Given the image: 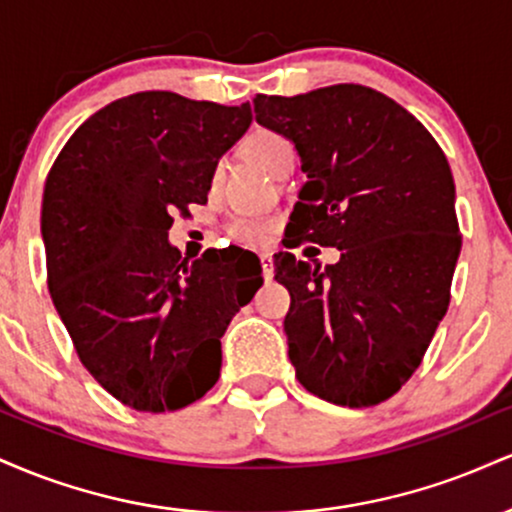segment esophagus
Here are the masks:
<instances>
[{"mask_svg":"<svg viewBox=\"0 0 512 512\" xmlns=\"http://www.w3.org/2000/svg\"><path fill=\"white\" fill-rule=\"evenodd\" d=\"M260 262H262L264 279H272V276H274V260H272V255H269V252H262Z\"/></svg>","mask_w":512,"mask_h":512,"instance_id":"esophagus-1","label":"esophagus"}]
</instances>
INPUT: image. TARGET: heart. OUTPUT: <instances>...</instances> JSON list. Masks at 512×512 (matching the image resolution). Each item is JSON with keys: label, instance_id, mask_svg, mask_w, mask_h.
<instances>
[{"label": "heart", "instance_id": "b5f03b06", "mask_svg": "<svg viewBox=\"0 0 512 512\" xmlns=\"http://www.w3.org/2000/svg\"><path fill=\"white\" fill-rule=\"evenodd\" d=\"M243 151L257 168L274 175V178L286 166H293V158H296V151H293L289 139L272 132V129H255V132L245 139ZM269 228L272 226L262 219H238L231 226V233L233 238L240 240V243L260 245L267 240Z\"/></svg>", "mask_w": 512, "mask_h": 512}]
</instances>
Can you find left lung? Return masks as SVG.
I'll list each match as a JSON object with an SVG mask.
<instances>
[{
	"mask_svg": "<svg viewBox=\"0 0 512 512\" xmlns=\"http://www.w3.org/2000/svg\"><path fill=\"white\" fill-rule=\"evenodd\" d=\"M252 105L308 175L286 248L310 240L342 252L325 269L274 255V279L291 293L284 332L298 383L339 407L385 402L448 313L462 248L448 158L414 115L368 86L257 93Z\"/></svg>",
	"mask_w": 512,
	"mask_h": 512,
	"instance_id": "1",
	"label": "left lung"
}]
</instances>
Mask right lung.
I'll return each instance as SVG.
<instances>
[{
  "mask_svg": "<svg viewBox=\"0 0 512 512\" xmlns=\"http://www.w3.org/2000/svg\"><path fill=\"white\" fill-rule=\"evenodd\" d=\"M250 122V103L132 93L88 117L50 168L40 233L52 303L88 373L127 407L158 414L207 395L223 332L260 289L233 291L238 250L187 262L168 243L173 211L207 202Z\"/></svg>",
  "mask_w": 512,
  "mask_h": 512,
  "instance_id": "1",
  "label": "right lung"
}]
</instances>
